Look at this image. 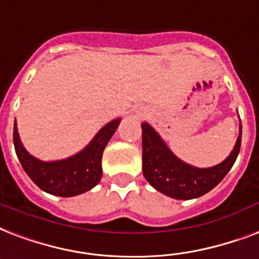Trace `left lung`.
<instances>
[{
    "mask_svg": "<svg viewBox=\"0 0 259 259\" xmlns=\"http://www.w3.org/2000/svg\"><path fill=\"white\" fill-rule=\"evenodd\" d=\"M242 142V124L239 135L223 162L212 167H196L186 163L174 154L161 135L148 123L142 124L143 176L158 192L176 200H190L204 196L212 190L235 163Z\"/></svg>",
    "mask_w": 259,
    "mask_h": 259,
    "instance_id": "1",
    "label": "left lung"
}]
</instances>
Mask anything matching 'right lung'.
I'll list each match as a JSON object with an SVG mask.
<instances>
[{
  "label": "right lung",
  "instance_id": "right-lung-1",
  "mask_svg": "<svg viewBox=\"0 0 259 259\" xmlns=\"http://www.w3.org/2000/svg\"><path fill=\"white\" fill-rule=\"evenodd\" d=\"M121 119L105 124L89 144L71 157L58 161H40L25 150L20 139L17 124L13 127V143L24 171L40 189L54 196L73 197L90 190L102 177L104 148L119 127Z\"/></svg>",
  "mask_w": 259,
  "mask_h": 259
}]
</instances>
